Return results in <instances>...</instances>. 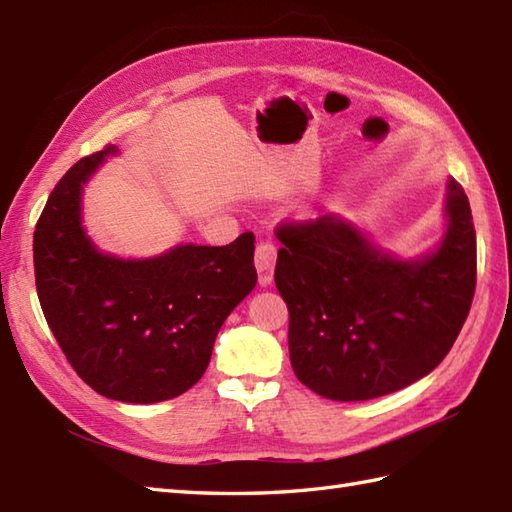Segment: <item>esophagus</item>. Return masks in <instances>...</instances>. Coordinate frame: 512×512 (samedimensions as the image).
Masks as SVG:
<instances>
[{
	"mask_svg": "<svg viewBox=\"0 0 512 512\" xmlns=\"http://www.w3.org/2000/svg\"><path fill=\"white\" fill-rule=\"evenodd\" d=\"M275 262H277V246L270 242V239H262L255 248V266H257L259 284L262 286H268L270 281H273Z\"/></svg>",
	"mask_w": 512,
	"mask_h": 512,
	"instance_id": "34e87169",
	"label": "esophagus"
}]
</instances>
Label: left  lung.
<instances>
[{
    "instance_id": "left-lung-1",
    "label": "left lung",
    "mask_w": 512,
    "mask_h": 512,
    "mask_svg": "<svg viewBox=\"0 0 512 512\" xmlns=\"http://www.w3.org/2000/svg\"><path fill=\"white\" fill-rule=\"evenodd\" d=\"M449 231L420 262L380 255L334 215L277 224L275 284L288 306L290 363L332 400L391 394L436 369L469 317L477 281L471 204L449 180Z\"/></svg>"
}]
</instances>
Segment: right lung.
Instances as JSON below:
<instances>
[{
  "instance_id": "add662e5",
  "label": "right lung",
  "mask_w": 512,
  "mask_h": 512,
  "mask_svg": "<svg viewBox=\"0 0 512 512\" xmlns=\"http://www.w3.org/2000/svg\"><path fill=\"white\" fill-rule=\"evenodd\" d=\"M116 147L81 158L35 226V284L50 330L96 394L160 402L191 389L228 314L257 284L255 235L178 246L143 262L101 255L81 228V189Z\"/></svg>"
}]
</instances>
